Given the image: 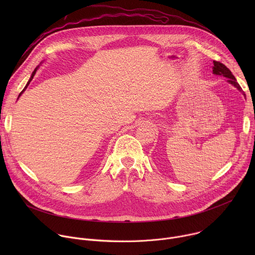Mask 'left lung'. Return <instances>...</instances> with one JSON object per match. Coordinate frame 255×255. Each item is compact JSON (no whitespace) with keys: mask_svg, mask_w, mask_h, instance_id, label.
Listing matches in <instances>:
<instances>
[{"mask_svg":"<svg viewBox=\"0 0 255 255\" xmlns=\"http://www.w3.org/2000/svg\"><path fill=\"white\" fill-rule=\"evenodd\" d=\"M213 74L214 75H216V76H223V77H225V78H227L228 80H227V82L230 84V85H232V86H234L240 93H242V95L245 97V94H244V92L242 91V89H241V87L239 86V84L237 83V81H236V79H235V77L232 75V72L230 71V69L228 68V67H226L223 63H221V62H219V61H213Z\"/></svg>","mask_w":255,"mask_h":255,"instance_id":"1","label":"left lung"}]
</instances>
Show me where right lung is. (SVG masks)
<instances>
[{
    "label": "right lung",
    "mask_w": 255,
    "mask_h": 255,
    "mask_svg": "<svg viewBox=\"0 0 255 255\" xmlns=\"http://www.w3.org/2000/svg\"><path fill=\"white\" fill-rule=\"evenodd\" d=\"M38 67H39V65H38V66H37V67H36V68H35V69H34V71H33V72H32V75H31V77H30V79H29V81H28V83H27V84H26V86H25V88H24V89H23V91H22V92H21V93H20V94H19V96H18V99H19V98H20V96H21V95H22V94H23V93H24V91H25V90H26V89H27V87H28V86H29V84H30V82H31V81H32V79H33V77H34V76H35V74H36V71H37V69H38Z\"/></svg>",
    "instance_id": "obj_1"
}]
</instances>
